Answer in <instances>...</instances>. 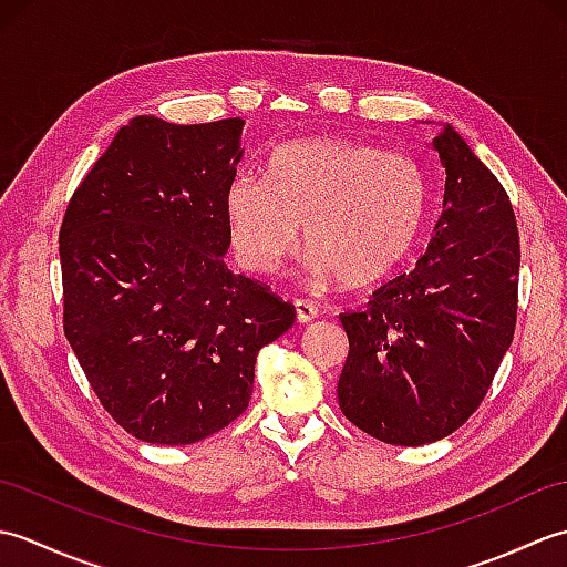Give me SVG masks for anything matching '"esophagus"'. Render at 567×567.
<instances>
[{
  "mask_svg": "<svg viewBox=\"0 0 567 567\" xmlns=\"http://www.w3.org/2000/svg\"><path fill=\"white\" fill-rule=\"evenodd\" d=\"M295 311H297V321L299 323H309V321H315L319 317L317 305L309 302V299H297Z\"/></svg>",
  "mask_w": 567,
  "mask_h": 567,
  "instance_id": "esophagus-1",
  "label": "esophagus"
}]
</instances>
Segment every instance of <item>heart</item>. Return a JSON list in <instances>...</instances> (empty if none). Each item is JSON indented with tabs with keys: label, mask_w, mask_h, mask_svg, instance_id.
Listing matches in <instances>:
<instances>
[{
	"label": "heart",
	"mask_w": 567,
	"mask_h": 567,
	"mask_svg": "<svg viewBox=\"0 0 567 567\" xmlns=\"http://www.w3.org/2000/svg\"><path fill=\"white\" fill-rule=\"evenodd\" d=\"M224 209L244 268L260 275L280 268L305 224L311 272L365 287L414 250L429 212V183L409 155L319 136L277 146L262 179L236 175Z\"/></svg>",
	"instance_id": "b5f03b06"
}]
</instances>
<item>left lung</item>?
I'll return each mask as SVG.
<instances>
[{
	"label": "left lung",
	"mask_w": 567,
	"mask_h": 567,
	"mask_svg": "<svg viewBox=\"0 0 567 567\" xmlns=\"http://www.w3.org/2000/svg\"><path fill=\"white\" fill-rule=\"evenodd\" d=\"M445 171L443 212L412 272L346 311L339 406L392 445L461 429L485 400L512 346L519 302V231L509 195L453 126L433 138Z\"/></svg>",
	"instance_id": "left-lung-1"
}]
</instances>
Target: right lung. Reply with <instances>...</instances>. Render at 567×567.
<instances>
[{"label": "right lung", "instance_id": "1", "mask_svg": "<svg viewBox=\"0 0 567 567\" xmlns=\"http://www.w3.org/2000/svg\"><path fill=\"white\" fill-rule=\"evenodd\" d=\"M240 136L238 116L131 118L60 226L65 339L106 414L146 443H195L244 414L258 351L297 317L224 262Z\"/></svg>", "mask_w": 567, "mask_h": 567}]
</instances>
